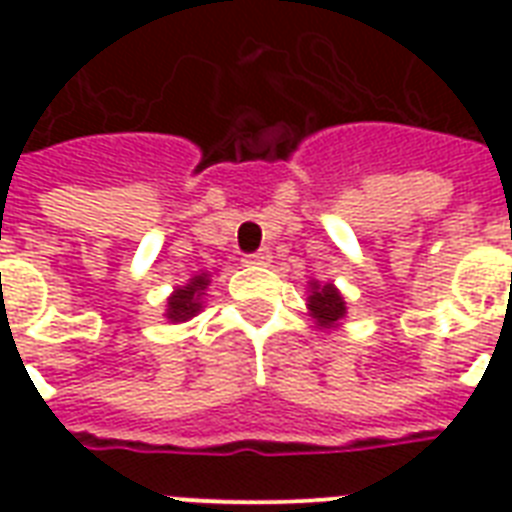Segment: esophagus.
I'll return each mask as SVG.
<instances>
[{
  "label": "esophagus",
  "instance_id": "obj_1",
  "mask_svg": "<svg viewBox=\"0 0 512 512\" xmlns=\"http://www.w3.org/2000/svg\"><path fill=\"white\" fill-rule=\"evenodd\" d=\"M271 252L268 249H260V252H255V255H247L244 257V263L247 265H268L271 263Z\"/></svg>",
  "mask_w": 512,
  "mask_h": 512
}]
</instances>
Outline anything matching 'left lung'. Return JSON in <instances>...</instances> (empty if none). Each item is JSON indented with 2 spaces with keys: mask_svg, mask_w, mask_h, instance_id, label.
Wrapping results in <instances>:
<instances>
[{
  "mask_svg": "<svg viewBox=\"0 0 512 512\" xmlns=\"http://www.w3.org/2000/svg\"><path fill=\"white\" fill-rule=\"evenodd\" d=\"M308 311L319 327L332 329L335 324H340L342 316H345V300L337 292L335 284H319V281H311V295H308Z\"/></svg>",
  "mask_w": 512,
  "mask_h": 512,
  "instance_id": "1",
  "label": "left lung"
}]
</instances>
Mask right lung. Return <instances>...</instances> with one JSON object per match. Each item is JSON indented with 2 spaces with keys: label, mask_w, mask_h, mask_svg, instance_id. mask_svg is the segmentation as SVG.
Returning a JSON list of instances; mask_svg holds the SVG:
<instances>
[{
  "label": "right lung",
  "mask_w": 512,
  "mask_h": 512,
  "mask_svg": "<svg viewBox=\"0 0 512 512\" xmlns=\"http://www.w3.org/2000/svg\"><path fill=\"white\" fill-rule=\"evenodd\" d=\"M209 287V273H196L185 287H177L172 292V297L167 300V319L172 324H180V321L193 319L196 313L201 311V297H204V289Z\"/></svg>",
  "instance_id": "obj_1"
}]
</instances>
